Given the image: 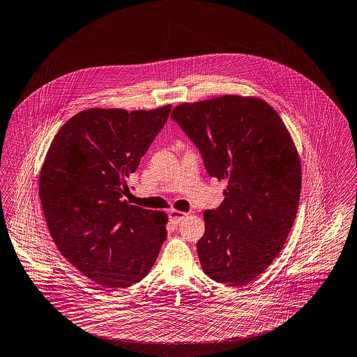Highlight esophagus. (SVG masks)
Here are the masks:
<instances>
[{"label": "esophagus", "instance_id": "1", "mask_svg": "<svg viewBox=\"0 0 357 357\" xmlns=\"http://www.w3.org/2000/svg\"><path fill=\"white\" fill-rule=\"evenodd\" d=\"M188 214L184 213V211H178V210H169V220L172 224H178L181 222Z\"/></svg>", "mask_w": 357, "mask_h": 357}]
</instances>
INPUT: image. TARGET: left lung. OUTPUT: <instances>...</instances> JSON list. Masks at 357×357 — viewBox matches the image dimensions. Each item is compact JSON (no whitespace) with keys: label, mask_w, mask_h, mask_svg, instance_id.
I'll list each match as a JSON object with an SVG mask.
<instances>
[{"label":"left lung","mask_w":357,"mask_h":357,"mask_svg":"<svg viewBox=\"0 0 357 357\" xmlns=\"http://www.w3.org/2000/svg\"><path fill=\"white\" fill-rule=\"evenodd\" d=\"M172 119L199 149L207 173L227 181L225 199L203 214V271L243 287L278 257L292 229L301 163L280 114L263 99L222 96L177 105Z\"/></svg>","instance_id":"left-lung-1"}]
</instances>
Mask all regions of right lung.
Returning a JSON list of instances; mask_svg holds the SVG:
<instances>
[{
  "mask_svg": "<svg viewBox=\"0 0 357 357\" xmlns=\"http://www.w3.org/2000/svg\"><path fill=\"white\" fill-rule=\"evenodd\" d=\"M172 105L83 110L56 133L39 174L49 231L65 259L103 288L143 280L166 238L167 214L123 200Z\"/></svg>",
  "mask_w": 357,
  "mask_h": 357,
  "instance_id": "right-lung-1",
  "label": "right lung"
}]
</instances>
